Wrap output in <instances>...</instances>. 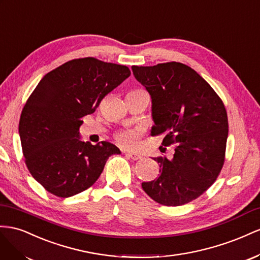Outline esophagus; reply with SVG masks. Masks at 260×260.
Returning <instances> with one entry per match:
<instances>
[{"mask_svg": "<svg viewBox=\"0 0 260 260\" xmlns=\"http://www.w3.org/2000/svg\"><path fill=\"white\" fill-rule=\"evenodd\" d=\"M126 155H127L128 158H131L132 160H139L140 158H142V155H139V154H137V153H135V152H127L126 153Z\"/></svg>", "mask_w": 260, "mask_h": 260, "instance_id": "esophagus-1", "label": "esophagus"}]
</instances>
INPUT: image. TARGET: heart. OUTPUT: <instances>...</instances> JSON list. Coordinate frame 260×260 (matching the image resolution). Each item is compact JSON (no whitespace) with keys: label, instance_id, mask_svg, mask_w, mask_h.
Returning a JSON list of instances; mask_svg holds the SVG:
<instances>
[{"label":"heart","instance_id":"1","mask_svg":"<svg viewBox=\"0 0 260 260\" xmlns=\"http://www.w3.org/2000/svg\"><path fill=\"white\" fill-rule=\"evenodd\" d=\"M140 128H129V129H123L118 132L115 135L116 142L120 144L122 147L125 148H133L137 144V140L140 136Z\"/></svg>","mask_w":260,"mask_h":260}]
</instances>
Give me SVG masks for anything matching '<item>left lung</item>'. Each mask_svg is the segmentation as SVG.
<instances>
[{"label":"left lung","instance_id":"1","mask_svg":"<svg viewBox=\"0 0 260 260\" xmlns=\"http://www.w3.org/2000/svg\"><path fill=\"white\" fill-rule=\"evenodd\" d=\"M152 99V136L174 147L172 159L153 158L160 174L143 189L163 206H182L198 198L217 180L224 165L228 114L212 87L179 62L133 66ZM166 149V148H165Z\"/></svg>","mask_w":260,"mask_h":260}]
</instances>
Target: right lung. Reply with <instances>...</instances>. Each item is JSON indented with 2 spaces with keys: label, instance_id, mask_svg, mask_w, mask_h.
<instances>
[{
  "label": "right lung",
  "instance_id": "obj_1",
  "mask_svg": "<svg viewBox=\"0 0 260 260\" xmlns=\"http://www.w3.org/2000/svg\"><path fill=\"white\" fill-rule=\"evenodd\" d=\"M131 75L127 66L95 57L75 58L44 75L21 111L19 136L25 163L47 191L68 198L95 183L113 144L80 142L81 118Z\"/></svg>",
  "mask_w": 260,
  "mask_h": 260
}]
</instances>
